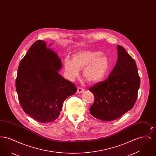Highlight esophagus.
<instances>
[{"label": "esophagus", "instance_id": "34e87169", "mask_svg": "<svg viewBox=\"0 0 156 156\" xmlns=\"http://www.w3.org/2000/svg\"><path fill=\"white\" fill-rule=\"evenodd\" d=\"M84 90H85L84 89L82 88L81 87H78L77 88V90H76V93L77 94H80V93L83 92Z\"/></svg>", "mask_w": 156, "mask_h": 156}]
</instances>
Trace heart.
<instances>
[{
  "instance_id": "b5f03b06",
  "label": "heart",
  "mask_w": 156,
  "mask_h": 156,
  "mask_svg": "<svg viewBox=\"0 0 156 156\" xmlns=\"http://www.w3.org/2000/svg\"><path fill=\"white\" fill-rule=\"evenodd\" d=\"M64 67L67 78L73 81L78 77L80 70L83 69V76L90 83L102 81L109 68L108 58L97 51H80L73 55L72 61L64 60Z\"/></svg>"
}]
</instances>
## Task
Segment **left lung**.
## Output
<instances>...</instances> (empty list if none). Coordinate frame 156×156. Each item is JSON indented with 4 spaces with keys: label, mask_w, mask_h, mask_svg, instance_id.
<instances>
[{
    "label": "left lung",
    "mask_w": 156,
    "mask_h": 156,
    "mask_svg": "<svg viewBox=\"0 0 156 156\" xmlns=\"http://www.w3.org/2000/svg\"><path fill=\"white\" fill-rule=\"evenodd\" d=\"M118 61L107 79L89 88L95 101L90 114L104 121L118 119L133 107L137 98L140 79L133 58L118 45Z\"/></svg>",
    "instance_id": "obj_1"
}]
</instances>
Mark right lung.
<instances>
[{
    "label": "right lung",
    "instance_id": "1",
    "mask_svg": "<svg viewBox=\"0 0 156 156\" xmlns=\"http://www.w3.org/2000/svg\"><path fill=\"white\" fill-rule=\"evenodd\" d=\"M46 44L40 40L32 44L19 64L16 80L23 111L43 123L57 119L64 101L76 91L74 83L58 73L61 61Z\"/></svg>",
    "mask_w": 156,
    "mask_h": 156
}]
</instances>
